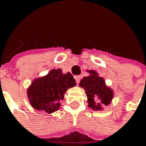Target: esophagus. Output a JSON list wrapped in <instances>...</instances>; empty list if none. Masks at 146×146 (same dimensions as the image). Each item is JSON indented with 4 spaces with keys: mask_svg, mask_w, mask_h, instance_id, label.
I'll list each match as a JSON object with an SVG mask.
<instances>
[{
    "mask_svg": "<svg viewBox=\"0 0 146 146\" xmlns=\"http://www.w3.org/2000/svg\"><path fill=\"white\" fill-rule=\"evenodd\" d=\"M75 79H76V83H77V84H79L80 80H81V76H75Z\"/></svg>",
    "mask_w": 146,
    "mask_h": 146,
    "instance_id": "34e87169",
    "label": "esophagus"
}]
</instances>
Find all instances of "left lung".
I'll return each mask as SVG.
<instances>
[{"label": "left lung", "instance_id": "left-lung-1", "mask_svg": "<svg viewBox=\"0 0 146 146\" xmlns=\"http://www.w3.org/2000/svg\"><path fill=\"white\" fill-rule=\"evenodd\" d=\"M88 76L83 77L80 82V87L85 89L88 107L94 110H103V106H108L111 102L114 93L107 87L103 77L99 76L95 70H88Z\"/></svg>", "mask_w": 146, "mask_h": 146}]
</instances>
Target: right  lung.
I'll return each instance as SVG.
<instances>
[{
  "label": "right lung",
  "mask_w": 146,
  "mask_h": 146,
  "mask_svg": "<svg viewBox=\"0 0 146 146\" xmlns=\"http://www.w3.org/2000/svg\"><path fill=\"white\" fill-rule=\"evenodd\" d=\"M76 85V81L70 72L63 74L61 69H53L47 75L32 82L27 90V95L33 108L52 114L59 109L67 89Z\"/></svg>",
  "instance_id": "right-lung-1"
}]
</instances>
